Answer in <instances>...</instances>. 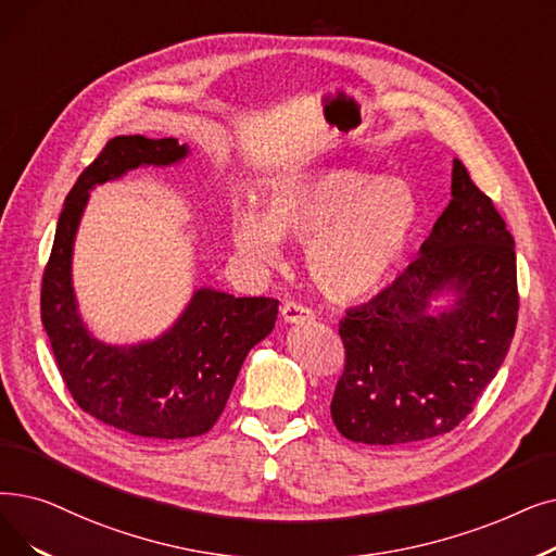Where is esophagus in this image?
Here are the masks:
<instances>
[{
    "mask_svg": "<svg viewBox=\"0 0 556 556\" xmlns=\"http://www.w3.org/2000/svg\"><path fill=\"white\" fill-rule=\"evenodd\" d=\"M281 318H283L286 323H291V325H300V323L313 320V311H311L308 306L295 302V300H288V302H283V306H281Z\"/></svg>",
    "mask_w": 556,
    "mask_h": 556,
    "instance_id": "34e87169",
    "label": "esophagus"
}]
</instances>
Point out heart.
<instances>
[{
	"instance_id": "b5f03b06",
	"label": "heart",
	"mask_w": 556,
	"mask_h": 556,
	"mask_svg": "<svg viewBox=\"0 0 556 556\" xmlns=\"http://www.w3.org/2000/svg\"><path fill=\"white\" fill-rule=\"evenodd\" d=\"M418 220L416 192L395 177L325 170L286 181L263 200V215L238 211L233 243L258 261L281 252V238L306 243V270L333 300L375 293L397 268Z\"/></svg>"
}]
</instances>
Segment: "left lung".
Instances as JSON below:
<instances>
[{"mask_svg": "<svg viewBox=\"0 0 556 556\" xmlns=\"http://www.w3.org/2000/svg\"><path fill=\"white\" fill-rule=\"evenodd\" d=\"M445 287L457 304L431 317L428 300ZM518 304L514 236L454 159L452 200L420 256L338 323L345 366L331 400L336 429L354 443L402 445L462 425L504 364Z\"/></svg>", "mask_w": 556, "mask_h": 556, "instance_id": "1", "label": "left lung"}]
</instances>
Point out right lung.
Instances as JSON below:
<instances>
[{
    "mask_svg": "<svg viewBox=\"0 0 556 556\" xmlns=\"http://www.w3.org/2000/svg\"><path fill=\"white\" fill-rule=\"evenodd\" d=\"M186 152L175 138H111L65 198L40 288L42 327L72 400L100 422L152 441L202 437L215 425L248 352L273 331L279 306L273 298L202 288L154 343L111 348L84 329L70 258L88 190L138 165L177 163Z\"/></svg>",
    "mask_w": 556,
    "mask_h": 556,
    "instance_id": "obj_1",
    "label": "right lung"
}]
</instances>
